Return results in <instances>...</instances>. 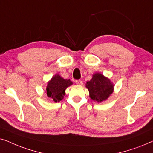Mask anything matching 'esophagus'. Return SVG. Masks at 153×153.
<instances>
[{"instance_id":"obj_1","label":"esophagus","mask_w":153,"mask_h":153,"mask_svg":"<svg viewBox=\"0 0 153 153\" xmlns=\"http://www.w3.org/2000/svg\"><path fill=\"white\" fill-rule=\"evenodd\" d=\"M75 83H76L77 85H82V81L81 80H75Z\"/></svg>"}]
</instances>
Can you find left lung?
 <instances>
[{"instance_id": "1", "label": "left lung", "mask_w": 153, "mask_h": 153, "mask_svg": "<svg viewBox=\"0 0 153 153\" xmlns=\"http://www.w3.org/2000/svg\"><path fill=\"white\" fill-rule=\"evenodd\" d=\"M89 97L92 100L101 102L107 99L113 91V85L111 80L101 73H95L86 84Z\"/></svg>"}]
</instances>
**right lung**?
<instances>
[{"instance_id": "1", "label": "right lung", "mask_w": 153, "mask_h": 153, "mask_svg": "<svg viewBox=\"0 0 153 153\" xmlns=\"http://www.w3.org/2000/svg\"><path fill=\"white\" fill-rule=\"evenodd\" d=\"M72 84L70 80H65L59 75H54L47 85V96L54 102H59L64 98L66 89Z\"/></svg>"}]
</instances>
